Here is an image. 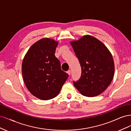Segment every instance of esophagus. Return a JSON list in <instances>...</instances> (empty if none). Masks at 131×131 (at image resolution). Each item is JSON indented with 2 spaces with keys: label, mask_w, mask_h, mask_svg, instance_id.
I'll return each instance as SVG.
<instances>
[{
  "label": "esophagus",
  "mask_w": 131,
  "mask_h": 131,
  "mask_svg": "<svg viewBox=\"0 0 131 131\" xmlns=\"http://www.w3.org/2000/svg\"><path fill=\"white\" fill-rule=\"evenodd\" d=\"M67 73L68 74V75H70V74H71V70H68V71H67Z\"/></svg>",
  "instance_id": "obj_1"
}]
</instances>
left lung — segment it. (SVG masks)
Returning <instances> with one entry per match:
<instances>
[{"instance_id": "8db88e82", "label": "left lung", "mask_w": 131, "mask_h": 131, "mask_svg": "<svg viewBox=\"0 0 131 131\" xmlns=\"http://www.w3.org/2000/svg\"><path fill=\"white\" fill-rule=\"evenodd\" d=\"M81 68L79 80L74 85L83 96L92 97L107 89L114 75L112 54L103 43L91 35L70 42Z\"/></svg>"}]
</instances>
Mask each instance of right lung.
<instances>
[{"mask_svg": "<svg viewBox=\"0 0 131 131\" xmlns=\"http://www.w3.org/2000/svg\"><path fill=\"white\" fill-rule=\"evenodd\" d=\"M58 42L43 38L31 45L23 58L22 73L26 88L42 100L56 97L69 75L54 55Z\"/></svg>", "mask_w": 131, "mask_h": 131, "instance_id": "right-lung-1", "label": "right lung"}]
</instances>
